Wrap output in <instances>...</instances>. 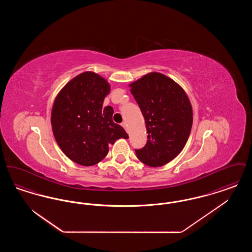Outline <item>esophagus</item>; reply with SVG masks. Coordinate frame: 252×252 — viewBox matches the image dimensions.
<instances>
[{"instance_id": "esophagus-1", "label": "esophagus", "mask_w": 252, "mask_h": 252, "mask_svg": "<svg viewBox=\"0 0 252 252\" xmlns=\"http://www.w3.org/2000/svg\"><path fill=\"white\" fill-rule=\"evenodd\" d=\"M122 126H123L125 129H126V127H127V124H126V122H123V123H122Z\"/></svg>"}]
</instances>
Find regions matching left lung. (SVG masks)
<instances>
[{
  "label": "left lung",
  "mask_w": 252,
  "mask_h": 252,
  "mask_svg": "<svg viewBox=\"0 0 252 252\" xmlns=\"http://www.w3.org/2000/svg\"><path fill=\"white\" fill-rule=\"evenodd\" d=\"M130 88L148 133L146 144L135 149L137 158L148 166H162L180 154L189 139L192 125L189 98L180 85L159 72L144 75Z\"/></svg>",
  "instance_id": "1"
}]
</instances>
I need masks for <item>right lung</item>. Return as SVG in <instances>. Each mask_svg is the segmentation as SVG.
Instances as JSON below:
<instances>
[{"mask_svg":"<svg viewBox=\"0 0 252 252\" xmlns=\"http://www.w3.org/2000/svg\"><path fill=\"white\" fill-rule=\"evenodd\" d=\"M110 87L100 75L86 72L72 78L57 96L51 123L55 139L72 161L92 166L108 155V144L127 139L112 120L113 108L103 107Z\"/></svg>","mask_w":252,"mask_h":252,"instance_id":"right-lung-1","label":"right lung"}]
</instances>
